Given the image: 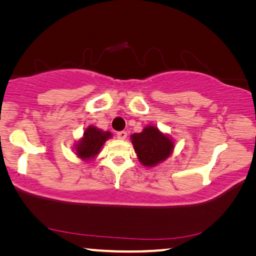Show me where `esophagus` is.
<instances>
[{
	"label": "esophagus",
	"instance_id": "obj_1",
	"mask_svg": "<svg viewBox=\"0 0 256 256\" xmlns=\"http://www.w3.org/2000/svg\"><path fill=\"white\" fill-rule=\"evenodd\" d=\"M128 136V133L125 131H120V132H118V138H120V140H125Z\"/></svg>",
	"mask_w": 256,
	"mask_h": 256
}]
</instances>
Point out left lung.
Wrapping results in <instances>:
<instances>
[{"label":"left lung","instance_id":"obj_1","mask_svg":"<svg viewBox=\"0 0 256 256\" xmlns=\"http://www.w3.org/2000/svg\"><path fill=\"white\" fill-rule=\"evenodd\" d=\"M131 141L138 162L149 168L170 158L175 148L172 136L154 125H146L142 132L132 134Z\"/></svg>","mask_w":256,"mask_h":256}]
</instances>
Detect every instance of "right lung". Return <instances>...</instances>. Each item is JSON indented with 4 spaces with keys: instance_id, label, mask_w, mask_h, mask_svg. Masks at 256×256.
Returning a JSON list of instances; mask_svg holds the SVG:
<instances>
[{
    "instance_id": "obj_1",
    "label": "right lung",
    "mask_w": 256,
    "mask_h": 256,
    "mask_svg": "<svg viewBox=\"0 0 256 256\" xmlns=\"http://www.w3.org/2000/svg\"><path fill=\"white\" fill-rule=\"evenodd\" d=\"M112 134L110 131H102L94 125L86 128L79 140L74 144V152L78 158L84 162H90L100 154L102 148L108 138H112Z\"/></svg>"
}]
</instances>
